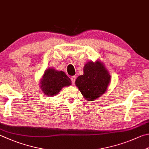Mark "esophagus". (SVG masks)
Masks as SVG:
<instances>
[{
    "label": "esophagus",
    "instance_id": "obj_1",
    "mask_svg": "<svg viewBox=\"0 0 149 149\" xmlns=\"http://www.w3.org/2000/svg\"><path fill=\"white\" fill-rule=\"evenodd\" d=\"M71 80L72 84H74V82H75V80H76V77H75V76H72V77H71Z\"/></svg>",
    "mask_w": 149,
    "mask_h": 149
}]
</instances>
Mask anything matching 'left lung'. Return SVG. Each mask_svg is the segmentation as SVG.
Returning a JSON list of instances; mask_svg holds the SVG:
<instances>
[{
  "mask_svg": "<svg viewBox=\"0 0 149 149\" xmlns=\"http://www.w3.org/2000/svg\"><path fill=\"white\" fill-rule=\"evenodd\" d=\"M111 77L99 61H89L84 68V74L76 80V86L87 100L93 101L100 97L107 89Z\"/></svg>",
  "mask_w": 149,
  "mask_h": 149,
  "instance_id": "8db88e82",
  "label": "left lung"
}]
</instances>
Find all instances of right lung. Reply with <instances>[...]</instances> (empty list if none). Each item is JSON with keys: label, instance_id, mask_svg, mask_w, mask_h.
Masks as SVG:
<instances>
[{"label": "right lung", "instance_id": "1", "mask_svg": "<svg viewBox=\"0 0 149 149\" xmlns=\"http://www.w3.org/2000/svg\"><path fill=\"white\" fill-rule=\"evenodd\" d=\"M40 84L42 91L45 95L54 96L63 87L71 85V81L64 72L49 69L45 72Z\"/></svg>", "mask_w": 149, "mask_h": 149}]
</instances>
